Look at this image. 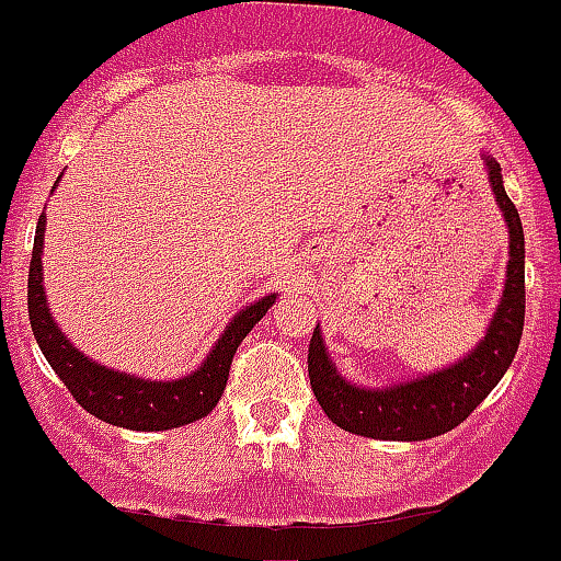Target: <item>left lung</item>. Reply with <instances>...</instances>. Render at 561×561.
<instances>
[{
  "instance_id": "1",
  "label": "left lung",
  "mask_w": 561,
  "mask_h": 561,
  "mask_svg": "<svg viewBox=\"0 0 561 561\" xmlns=\"http://www.w3.org/2000/svg\"><path fill=\"white\" fill-rule=\"evenodd\" d=\"M488 180L493 196L510 229V262L502 305L496 308L488 335L469 357L439 374L387 387V390H363L343 379L327 357L319 327L308 346V376L313 396L327 417L348 434L368 439L423 442L447 434L480 407L488 392L499 385L504 370L518 352L524 332L526 286H524V226L518 209L510 202L502 185V169L496 160L485 158Z\"/></svg>"
}]
</instances>
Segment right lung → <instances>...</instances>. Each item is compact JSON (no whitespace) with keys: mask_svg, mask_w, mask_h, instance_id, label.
Here are the masks:
<instances>
[{"mask_svg":"<svg viewBox=\"0 0 561 561\" xmlns=\"http://www.w3.org/2000/svg\"><path fill=\"white\" fill-rule=\"evenodd\" d=\"M43 231H46V213L37 218L35 248H32L30 262V286H26V291H30L26 294L30 324L32 332H35L37 346L46 354L48 365L57 370L59 379L65 381L76 403H81L87 412L103 420V423L130 431H169L207 417L215 403L220 401V396H224L237 346L253 330V324L262 321L270 305L275 302V294L240 310L234 321L226 327L224 335L218 337L202 368L193 370L191 376L176 381L133 379V376L119 374V370L92 363L79 348H73V343L65 341L59 327L54 324L51 310L46 305V294H43Z\"/></svg>","mask_w":561,"mask_h":561,"instance_id":"add662e5","label":"right lung"}]
</instances>
